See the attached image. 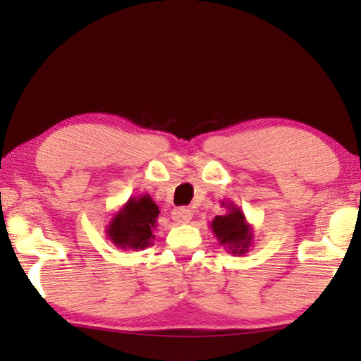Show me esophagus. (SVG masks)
I'll return each mask as SVG.
<instances>
[{"instance_id":"esophagus-1","label":"esophagus","mask_w":361,"mask_h":361,"mask_svg":"<svg viewBox=\"0 0 361 361\" xmlns=\"http://www.w3.org/2000/svg\"><path fill=\"white\" fill-rule=\"evenodd\" d=\"M171 217L175 221H178V224H188V221L192 219V211L189 208H175L171 212Z\"/></svg>"}]
</instances>
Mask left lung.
Here are the masks:
<instances>
[{
	"label": "left lung",
	"mask_w": 361,
	"mask_h": 361,
	"mask_svg": "<svg viewBox=\"0 0 361 361\" xmlns=\"http://www.w3.org/2000/svg\"><path fill=\"white\" fill-rule=\"evenodd\" d=\"M221 206L226 208L228 212L224 216H216L211 221L209 226L212 233L217 237L219 243L224 245L231 255H245L255 242L252 226L247 221L243 211L233 202H221Z\"/></svg>",
	"instance_id": "obj_1"
}]
</instances>
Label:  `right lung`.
Instances as JSON below:
<instances>
[{"mask_svg": "<svg viewBox=\"0 0 361 361\" xmlns=\"http://www.w3.org/2000/svg\"><path fill=\"white\" fill-rule=\"evenodd\" d=\"M158 204L149 194L130 197L106 225V237L121 250H144L153 245L158 224Z\"/></svg>", "mask_w": 361, "mask_h": 361, "instance_id": "obj_1", "label": "right lung"}]
</instances>
